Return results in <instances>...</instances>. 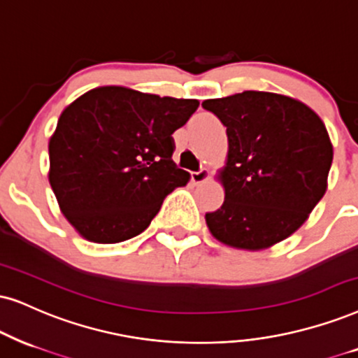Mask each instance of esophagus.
I'll return each mask as SVG.
<instances>
[{"mask_svg": "<svg viewBox=\"0 0 358 358\" xmlns=\"http://www.w3.org/2000/svg\"><path fill=\"white\" fill-rule=\"evenodd\" d=\"M189 178H192L193 183H201V182H205V180L208 178V171L206 170L192 171V173H189Z\"/></svg>", "mask_w": 358, "mask_h": 358, "instance_id": "1", "label": "esophagus"}]
</instances>
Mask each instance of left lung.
Instances as JSON below:
<instances>
[{"instance_id":"left-lung-1","label":"left lung","mask_w":358,"mask_h":358,"mask_svg":"<svg viewBox=\"0 0 358 358\" xmlns=\"http://www.w3.org/2000/svg\"><path fill=\"white\" fill-rule=\"evenodd\" d=\"M201 106L228 135L224 201L205 216L213 236L248 251L291 236L327 189L334 152L324 122L296 99L259 90Z\"/></svg>"}]
</instances>
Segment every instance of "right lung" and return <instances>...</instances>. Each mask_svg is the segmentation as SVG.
<instances>
[{"label":"right lung","mask_w":358,"mask_h":358,"mask_svg":"<svg viewBox=\"0 0 358 358\" xmlns=\"http://www.w3.org/2000/svg\"><path fill=\"white\" fill-rule=\"evenodd\" d=\"M198 106L106 85L64 108L49 140V183L80 236L112 244L145 231L166 194L188 183L171 134Z\"/></svg>","instance_id":"1"}]
</instances>
